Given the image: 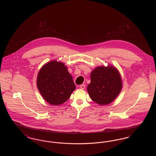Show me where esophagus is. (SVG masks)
Instances as JSON below:
<instances>
[{
	"label": "esophagus",
	"instance_id": "1",
	"mask_svg": "<svg viewBox=\"0 0 156 156\" xmlns=\"http://www.w3.org/2000/svg\"><path fill=\"white\" fill-rule=\"evenodd\" d=\"M80 88H81V89H85V85L83 84V85H80Z\"/></svg>",
	"mask_w": 156,
	"mask_h": 156
}]
</instances>
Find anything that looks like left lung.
Listing matches in <instances>:
<instances>
[{
    "instance_id": "8db88e82",
    "label": "left lung",
    "mask_w": 156,
    "mask_h": 156,
    "mask_svg": "<svg viewBox=\"0 0 156 156\" xmlns=\"http://www.w3.org/2000/svg\"><path fill=\"white\" fill-rule=\"evenodd\" d=\"M122 87V80L118 69L109 65L96 67L92 71L87 91L94 102L99 105H106L118 97Z\"/></svg>"
}]
</instances>
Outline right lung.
Masks as SVG:
<instances>
[{
  "instance_id": "right-lung-1",
  "label": "right lung",
  "mask_w": 156,
  "mask_h": 156,
  "mask_svg": "<svg viewBox=\"0 0 156 156\" xmlns=\"http://www.w3.org/2000/svg\"><path fill=\"white\" fill-rule=\"evenodd\" d=\"M37 87L45 101L55 106L66 102L76 88L67 66L57 60L49 61L40 68Z\"/></svg>"
}]
</instances>
